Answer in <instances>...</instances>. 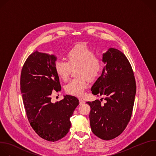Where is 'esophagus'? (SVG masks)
Instances as JSON below:
<instances>
[{"mask_svg":"<svg viewBox=\"0 0 156 156\" xmlns=\"http://www.w3.org/2000/svg\"><path fill=\"white\" fill-rule=\"evenodd\" d=\"M79 101H80V105H83L85 103V101L82 98H79Z\"/></svg>","mask_w":156,"mask_h":156,"instance_id":"obj_1","label":"esophagus"}]
</instances>
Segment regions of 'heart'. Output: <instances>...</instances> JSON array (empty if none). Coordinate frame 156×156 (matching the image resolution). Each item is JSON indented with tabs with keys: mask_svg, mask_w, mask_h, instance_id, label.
<instances>
[{
	"mask_svg": "<svg viewBox=\"0 0 156 156\" xmlns=\"http://www.w3.org/2000/svg\"><path fill=\"white\" fill-rule=\"evenodd\" d=\"M95 55V52L87 46L76 44L67 52V62L61 59L55 62V72L63 81L69 79L72 69L78 67L76 75L79 77L72 80L65 86L67 94L82 96L87 86V78L92 81L98 77L103 69V61Z\"/></svg>",
	"mask_w": 156,
	"mask_h": 156,
	"instance_id": "1",
	"label": "heart"
}]
</instances>
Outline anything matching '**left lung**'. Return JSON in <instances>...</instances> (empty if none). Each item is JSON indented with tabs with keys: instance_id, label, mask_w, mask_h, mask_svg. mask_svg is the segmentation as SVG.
<instances>
[{
	"instance_id": "8db88e82",
	"label": "left lung",
	"mask_w": 156,
	"mask_h": 156,
	"mask_svg": "<svg viewBox=\"0 0 156 156\" xmlns=\"http://www.w3.org/2000/svg\"><path fill=\"white\" fill-rule=\"evenodd\" d=\"M103 61L106 66L91 91L97 96L105 95L106 103L101 104L102 100L86 103L90 107L92 132L110 140L121 134L130 120L136 87L132 66L122 52L111 48L103 54Z\"/></svg>"
}]
</instances>
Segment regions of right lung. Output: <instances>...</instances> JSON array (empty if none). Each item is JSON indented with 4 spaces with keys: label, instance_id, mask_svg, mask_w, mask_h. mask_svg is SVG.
Segmentation results:
<instances>
[{
    "label": "right lung",
    "instance_id": "obj_1",
    "mask_svg": "<svg viewBox=\"0 0 156 156\" xmlns=\"http://www.w3.org/2000/svg\"><path fill=\"white\" fill-rule=\"evenodd\" d=\"M56 58L36 51L25 61L21 72L20 89L27 119L35 133L56 141L69 132L70 118L79 104L75 97L66 95L52 103L51 95L61 90L54 64Z\"/></svg>",
    "mask_w": 156,
    "mask_h": 156
}]
</instances>
